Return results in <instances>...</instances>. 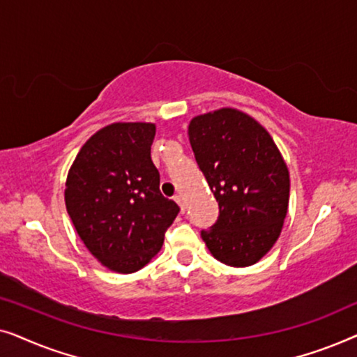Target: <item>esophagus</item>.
I'll return each instance as SVG.
<instances>
[{
  "mask_svg": "<svg viewBox=\"0 0 357 357\" xmlns=\"http://www.w3.org/2000/svg\"><path fill=\"white\" fill-rule=\"evenodd\" d=\"M174 199H175V202H177V204H178V206H180V209H182V213H185V202H183V197H182V195H175V197H174Z\"/></svg>",
  "mask_w": 357,
  "mask_h": 357,
  "instance_id": "34e87169",
  "label": "esophagus"
}]
</instances>
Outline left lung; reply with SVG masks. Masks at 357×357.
I'll return each instance as SVG.
<instances>
[{"label": "left lung", "instance_id": "1", "mask_svg": "<svg viewBox=\"0 0 357 357\" xmlns=\"http://www.w3.org/2000/svg\"><path fill=\"white\" fill-rule=\"evenodd\" d=\"M190 144L214 193L219 216L202 237L229 266L257 263L280 237L289 203V172L275 141L242 112L221 109L190 121Z\"/></svg>", "mask_w": 357, "mask_h": 357}]
</instances>
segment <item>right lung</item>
<instances>
[{
    "mask_svg": "<svg viewBox=\"0 0 357 357\" xmlns=\"http://www.w3.org/2000/svg\"><path fill=\"white\" fill-rule=\"evenodd\" d=\"M153 123H114L91 136L66 178L76 232L109 270L133 273L160 250L180 208L159 190Z\"/></svg>",
    "mask_w": 357,
    "mask_h": 357,
    "instance_id": "obj_1",
    "label": "right lung"
}]
</instances>
